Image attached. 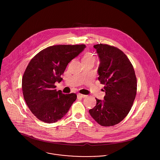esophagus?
Wrapping results in <instances>:
<instances>
[{"mask_svg": "<svg viewBox=\"0 0 160 160\" xmlns=\"http://www.w3.org/2000/svg\"><path fill=\"white\" fill-rule=\"evenodd\" d=\"M85 97H87V95H83V94H78V98H85Z\"/></svg>", "mask_w": 160, "mask_h": 160, "instance_id": "34e87169", "label": "esophagus"}]
</instances>
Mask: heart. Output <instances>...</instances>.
Returning a JSON list of instances; mask_svg holds the SVG:
<instances>
[{"label": "heart", "instance_id": "b5f03b06", "mask_svg": "<svg viewBox=\"0 0 160 160\" xmlns=\"http://www.w3.org/2000/svg\"><path fill=\"white\" fill-rule=\"evenodd\" d=\"M96 60V57L95 55L92 54L89 52H86L82 57V63H88V62H95Z\"/></svg>", "mask_w": 160, "mask_h": 160}]
</instances>
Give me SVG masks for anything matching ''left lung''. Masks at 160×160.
I'll use <instances>...</instances> for the list:
<instances>
[{
    "instance_id": "1",
    "label": "left lung",
    "mask_w": 160,
    "mask_h": 160,
    "mask_svg": "<svg viewBox=\"0 0 160 160\" xmlns=\"http://www.w3.org/2000/svg\"><path fill=\"white\" fill-rule=\"evenodd\" d=\"M93 47L100 58L98 81L105 85L104 100L96 98L89 110L94 120L102 126L119 123L130 112L137 92V78L133 66L118 48L103 44Z\"/></svg>"
}]
</instances>
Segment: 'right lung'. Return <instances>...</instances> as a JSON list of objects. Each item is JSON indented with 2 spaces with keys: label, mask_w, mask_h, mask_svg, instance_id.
Here are the masks:
<instances>
[{
  "label": "right lung",
  "mask_w": 160,
  "mask_h": 160,
  "mask_svg": "<svg viewBox=\"0 0 160 160\" xmlns=\"http://www.w3.org/2000/svg\"><path fill=\"white\" fill-rule=\"evenodd\" d=\"M81 45L50 46L37 53L23 74L24 99L38 119L46 123L61 119L77 98L74 93L64 94L55 89V82L62 81L69 63L84 48Z\"/></svg>",
  "instance_id": "right-lung-1"
}]
</instances>
